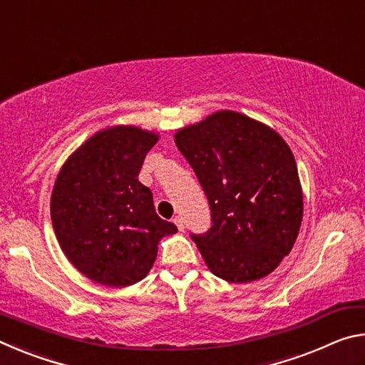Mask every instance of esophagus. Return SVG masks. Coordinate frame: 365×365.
Masks as SVG:
<instances>
[{
	"mask_svg": "<svg viewBox=\"0 0 365 365\" xmlns=\"http://www.w3.org/2000/svg\"><path fill=\"white\" fill-rule=\"evenodd\" d=\"M174 224L177 225V228H178V230H180V232H183V228H185V224H183V219L180 217V215H175V217H174Z\"/></svg>",
	"mask_w": 365,
	"mask_h": 365,
	"instance_id": "esophagus-1",
	"label": "esophagus"
}]
</instances>
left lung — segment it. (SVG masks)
Here are the masks:
<instances>
[{
	"instance_id": "8db88e82",
	"label": "left lung",
	"mask_w": 365,
	"mask_h": 365,
	"mask_svg": "<svg viewBox=\"0 0 365 365\" xmlns=\"http://www.w3.org/2000/svg\"><path fill=\"white\" fill-rule=\"evenodd\" d=\"M211 209V228L191 233L209 270L246 283L269 275L299 233L302 193L289 146L264 123L220 110L175 133Z\"/></svg>"
}]
</instances>
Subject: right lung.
<instances>
[{
	"instance_id": "obj_1",
	"label": "right lung",
	"mask_w": 365,
	"mask_h": 365,
	"mask_svg": "<svg viewBox=\"0 0 365 365\" xmlns=\"http://www.w3.org/2000/svg\"><path fill=\"white\" fill-rule=\"evenodd\" d=\"M158 135L138 127L98 132L67 159L54 183L51 220L73 267L108 287L143 280L158 243L177 232L156 214L138 174Z\"/></svg>"
}]
</instances>
